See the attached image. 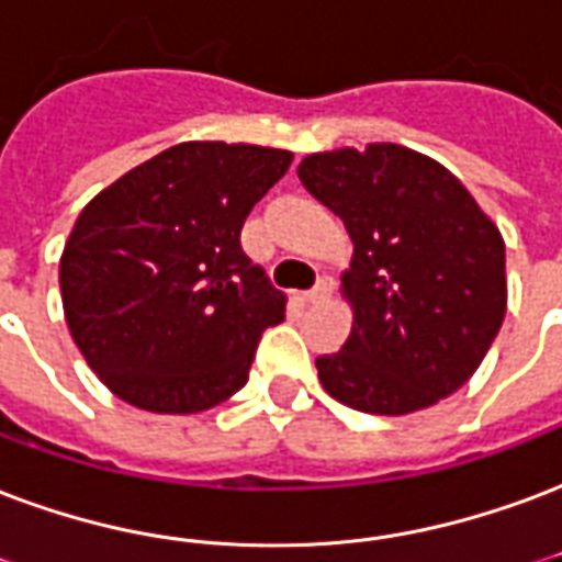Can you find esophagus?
I'll list each match as a JSON object with an SVG mask.
<instances>
[{
	"label": "esophagus",
	"mask_w": 562,
	"mask_h": 562,
	"mask_svg": "<svg viewBox=\"0 0 562 562\" xmlns=\"http://www.w3.org/2000/svg\"><path fill=\"white\" fill-rule=\"evenodd\" d=\"M327 294H330V280H327V277H322V280L315 282L310 292L301 294V301L303 303H318L322 297H327Z\"/></svg>",
	"instance_id": "34e87169"
}]
</instances>
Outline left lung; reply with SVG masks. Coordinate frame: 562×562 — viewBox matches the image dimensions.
I'll list each match as a JSON object with an SVG mask.
<instances>
[{
  "instance_id": "obj_1",
  "label": "left lung",
  "mask_w": 562,
  "mask_h": 562,
  "mask_svg": "<svg viewBox=\"0 0 562 562\" xmlns=\"http://www.w3.org/2000/svg\"><path fill=\"white\" fill-rule=\"evenodd\" d=\"M297 178L355 240L351 336L315 360L324 390L366 414L429 408L476 372L506 315V249L450 169L402 145L310 154Z\"/></svg>"
}]
</instances>
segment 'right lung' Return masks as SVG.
<instances>
[{
    "label": "right lung",
    "instance_id": "right-lung-1",
    "mask_svg": "<svg viewBox=\"0 0 562 562\" xmlns=\"http://www.w3.org/2000/svg\"><path fill=\"white\" fill-rule=\"evenodd\" d=\"M292 151L181 143L91 199L59 265L70 336L103 384L154 414H196L247 384L285 294L240 228Z\"/></svg>",
    "mask_w": 562,
    "mask_h": 562
}]
</instances>
